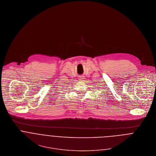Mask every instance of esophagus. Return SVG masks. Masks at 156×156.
Returning a JSON list of instances; mask_svg holds the SVG:
<instances>
[{"label": "esophagus", "mask_w": 156, "mask_h": 156, "mask_svg": "<svg viewBox=\"0 0 156 156\" xmlns=\"http://www.w3.org/2000/svg\"><path fill=\"white\" fill-rule=\"evenodd\" d=\"M85 78H84V76H80V78H79V80L80 81H83L84 80Z\"/></svg>", "instance_id": "1"}]
</instances>
